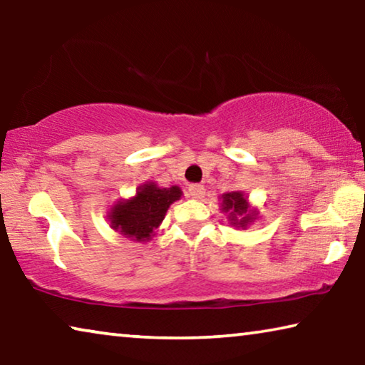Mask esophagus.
Instances as JSON below:
<instances>
[{"label": "esophagus", "instance_id": "1", "mask_svg": "<svg viewBox=\"0 0 365 365\" xmlns=\"http://www.w3.org/2000/svg\"><path fill=\"white\" fill-rule=\"evenodd\" d=\"M188 193H190L191 197H195V200H201V197L205 196L206 191H205V187H202V185L191 183L188 187Z\"/></svg>", "mask_w": 365, "mask_h": 365}]
</instances>
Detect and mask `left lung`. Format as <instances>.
Segmentation results:
<instances>
[{
  "instance_id": "1",
  "label": "left lung",
  "mask_w": 365,
  "mask_h": 365,
  "mask_svg": "<svg viewBox=\"0 0 365 365\" xmlns=\"http://www.w3.org/2000/svg\"><path fill=\"white\" fill-rule=\"evenodd\" d=\"M222 211L228 214V220L232 225L242 228L256 219V211L250 209L243 191H232V193L222 195Z\"/></svg>"
}]
</instances>
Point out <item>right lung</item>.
I'll return each instance as SVG.
<instances>
[{
  "instance_id": "1",
  "label": "right lung",
  "mask_w": 365,
  "mask_h": 365,
  "mask_svg": "<svg viewBox=\"0 0 365 365\" xmlns=\"http://www.w3.org/2000/svg\"><path fill=\"white\" fill-rule=\"evenodd\" d=\"M180 196L182 190L177 185L160 188L154 182H146L130 200H120L113 206L108 215L110 227L133 242H150L172 202Z\"/></svg>"
}]
</instances>
